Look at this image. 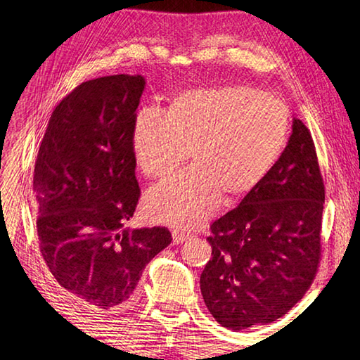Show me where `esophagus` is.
I'll return each mask as SVG.
<instances>
[{"mask_svg":"<svg viewBox=\"0 0 360 360\" xmlns=\"http://www.w3.org/2000/svg\"><path fill=\"white\" fill-rule=\"evenodd\" d=\"M190 236L192 235H188V233H186V232H179V231H173V241L176 243V244H181V243H184V241H187Z\"/></svg>","mask_w":360,"mask_h":360,"instance_id":"34e87169","label":"esophagus"}]
</instances>
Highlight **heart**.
Returning a JSON list of instances; mask_svg holds the SVG:
<instances>
[{
  "mask_svg": "<svg viewBox=\"0 0 360 360\" xmlns=\"http://www.w3.org/2000/svg\"><path fill=\"white\" fill-rule=\"evenodd\" d=\"M289 111L280 98L246 85L182 91L164 110L143 108L131 128L139 170L164 179L186 158L193 167L150 190L145 210L158 223L195 229L226 201L250 192L281 156Z\"/></svg>",
  "mask_w": 360,
  "mask_h": 360,
  "instance_id": "heart-1",
  "label": "heart"
}]
</instances>
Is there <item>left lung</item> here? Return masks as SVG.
Returning a JSON list of instances; mask_svg holds the SVG:
<instances>
[{
    "label": "left lung",
    "mask_w": 360,
    "mask_h": 360,
    "mask_svg": "<svg viewBox=\"0 0 360 360\" xmlns=\"http://www.w3.org/2000/svg\"><path fill=\"white\" fill-rule=\"evenodd\" d=\"M325 186L314 141L292 120L285 151L238 207L210 226L205 307L233 331L271 323L302 300L320 263Z\"/></svg>",
    "instance_id": "8db88e82"
}]
</instances>
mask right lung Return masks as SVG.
Masks as SVG:
<instances>
[{
	"instance_id": "obj_1",
	"label": "right lung",
	"mask_w": 360,
	"mask_h": 360,
	"mask_svg": "<svg viewBox=\"0 0 360 360\" xmlns=\"http://www.w3.org/2000/svg\"><path fill=\"white\" fill-rule=\"evenodd\" d=\"M143 88L128 74L82 83L56 106L35 160L43 259L93 311L131 303L145 266L172 243L167 227H125L141 196L131 128Z\"/></svg>"
}]
</instances>
